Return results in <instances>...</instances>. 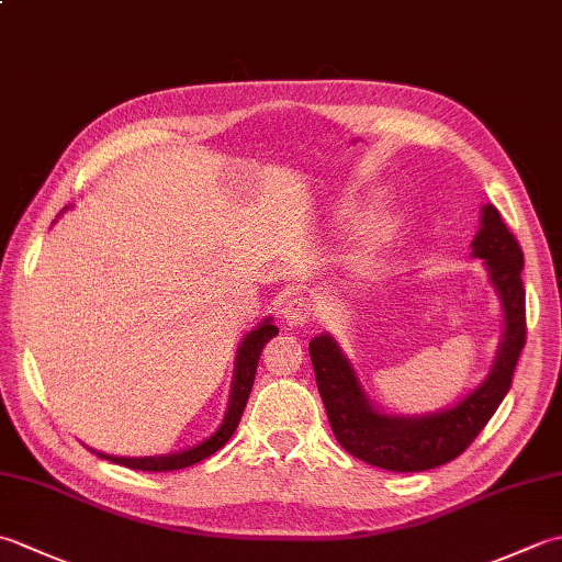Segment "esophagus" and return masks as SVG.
I'll return each instance as SVG.
<instances>
[{
	"mask_svg": "<svg viewBox=\"0 0 562 562\" xmlns=\"http://www.w3.org/2000/svg\"><path fill=\"white\" fill-rule=\"evenodd\" d=\"M284 321H288L290 326H304L308 321L314 318L316 314V304L308 300V296L300 294V296H292V300L284 304Z\"/></svg>",
	"mask_w": 562,
	"mask_h": 562,
	"instance_id": "esophagus-1",
	"label": "esophagus"
}]
</instances>
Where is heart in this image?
Returning a JSON list of instances; mask_svg holds the SVG:
<instances>
[{
    "instance_id": "heart-1",
    "label": "heart",
    "mask_w": 562,
    "mask_h": 562,
    "mask_svg": "<svg viewBox=\"0 0 562 562\" xmlns=\"http://www.w3.org/2000/svg\"><path fill=\"white\" fill-rule=\"evenodd\" d=\"M393 232H396V220L393 217H374L367 224V241L369 244H379L389 238Z\"/></svg>"
}]
</instances>
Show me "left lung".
<instances>
[{
    "instance_id": "1",
    "label": "left lung",
    "mask_w": 562,
    "mask_h": 562,
    "mask_svg": "<svg viewBox=\"0 0 562 562\" xmlns=\"http://www.w3.org/2000/svg\"><path fill=\"white\" fill-rule=\"evenodd\" d=\"M473 256L485 260L505 308V340L491 376L453 408L425 417L381 415L369 405L350 362L328 336L308 342L321 401L333 435L352 457L376 469L413 473L437 469L469 449L495 415L512 386L519 355L527 345V292H524L521 246L499 217L497 207H483V226L473 238Z\"/></svg>"
}]
</instances>
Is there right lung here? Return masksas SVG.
Masks as SVG:
<instances>
[{
    "mask_svg": "<svg viewBox=\"0 0 562 562\" xmlns=\"http://www.w3.org/2000/svg\"><path fill=\"white\" fill-rule=\"evenodd\" d=\"M278 336V328H274L268 321H262V324L250 330L248 336L244 338L241 348H238L236 355V374H234V384H232V401H229V411H226V417L222 427L214 432L210 439L202 441V445L181 451V453H171V457H149V459H125V457H105V453H99L103 459H111L113 463H121L127 465V469H135V471H154V473H161V471H178V469H188V465L200 463L202 459L212 457L214 451H220L229 437L234 435V429L241 420L244 408H246V401H248V393L254 389V379H256V369H258V360H260V352L266 348V342L272 340Z\"/></svg>",
    "mask_w": 562,
    "mask_h": 562,
    "instance_id": "1",
    "label": "right lung"
}]
</instances>
